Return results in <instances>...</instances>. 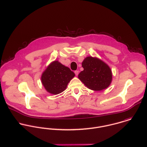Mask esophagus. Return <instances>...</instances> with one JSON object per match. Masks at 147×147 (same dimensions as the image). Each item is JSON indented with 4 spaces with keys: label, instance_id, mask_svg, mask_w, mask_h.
I'll return each mask as SVG.
<instances>
[{
    "label": "esophagus",
    "instance_id": "esophagus-1",
    "mask_svg": "<svg viewBox=\"0 0 147 147\" xmlns=\"http://www.w3.org/2000/svg\"><path fill=\"white\" fill-rule=\"evenodd\" d=\"M75 74L76 76H78V74H79V71H75Z\"/></svg>",
    "mask_w": 147,
    "mask_h": 147
}]
</instances>
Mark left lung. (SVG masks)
<instances>
[{
    "label": "left lung",
    "instance_id": "1",
    "mask_svg": "<svg viewBox=\"0 0 147 147\" xmlns=\"http://www.w3.org/2000/svg\"><path fill=\"white\" fill-rule=\"evenodd\" d=\"M84 70L78 75L79 79L89 89L100 91L107 88L112 82L110 67L96 57L88 56L82 62Z\"/></svg>",
    "mask_w": 147,
    "mask_h": 147
}]
</instances>
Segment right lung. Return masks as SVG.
<instances>
[{
	"instance_id": "1",
	"label": "right lung",
	"mask_w": 147,
	"mask_h": 147,
	"mask_svg": "<svg viewBox=\"0 0 147 147\" xmlns=\"http://www.w3.org/2000/svg\"><path fill=\"white\" fill-rule=\"evenodd\" d=\"M75 76L74 72L58 60L51 62L41 77V83L46 91L53 95L63 92L69 82Z\"/></svg>"
}]
</instances>
